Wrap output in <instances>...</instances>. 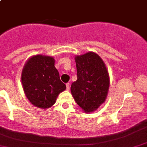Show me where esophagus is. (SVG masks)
Here are the masks:
<instances>
[{
    "label": "esophagus",
    "mask_w": 147,
    "mask_h": 147,
    "mask_svg": "<svg viewBox=\"0 0 147 147\" xmlns=\"http://www.w3.org/2000/svg\"><path fill=\"white\" fill-rule=\"evenodd\" d=\"M70 83H67L66 84V89H67V90H70Z\"/></svg>",
    "instance_id": "34e87169"
}]
</instances>
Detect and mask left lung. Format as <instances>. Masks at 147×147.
Returning <instances> with one entry per match:
<instances>
[{"instance_id":"left-lung-1","label":"left lung","mask_w":147,"mask_h":147,"mask_svg":"<svg viewBox=\"0 0 147 147\" xmlns=\"http://www.w3.org/2000/svg\"><path fill=\"white\" fill-rule=\"evenodd\" d=\"M77 80L71 91L76 103L85 112H92L106 100L109 76L105 63L97 54L88 52L75 57Z\"/></svg>"}]
</instances>
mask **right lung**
Instances as JSON below:
<instances>
[{"label":"right lung","instance_id":"add662e5","mask_svg":"<svg viewBox=\"0 0 147 147\" xmlns=\"http://www.w3.org/2000/svg\"><path fill=\"white\" fill-rule=\"evenodd\" d=\"M22 83L28 100L40 109L51 107L66 88L55 67L54 58L42 55L28 60L22 72Z\"/></svg>","mask_w":147,"mask_h":147}]
</instances>
